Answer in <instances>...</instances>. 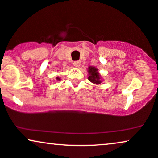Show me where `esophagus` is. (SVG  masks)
I'll list each match as a JSON object with an SVG mask.
<instances>
[{
    "mask_svg": "<svg viewBox=\"0 0 158 158\" xmlns=\"http://www.w3.org/2000/svg\"><path fill=\"white\" fill-rule=\"evenodd\" d=\"M80 65H81V62L80 61H74V62H73V65H74L75 67H79Z\"/></svg>",
    "mask_w": 158,
    "mask_h": 158,
    "instance_id": "obj_1",
    "label": "esophagus"
}]
</instances>
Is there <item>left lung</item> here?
<instances>
[{"mask_svg": "<svg viewBox=\"0 0 158 158\" xmlns=\"http://www.w3.org/2000/svg\"><path fill=\"white\" fill-rule=\"evenodd\" d=\"M87 71L89 73L88 79L89 81H91L93 84H96V85H99V84L101 83V76H100L98 71L97 68L89 66Z\"/></svg>", "mask_w": 158, "mask_h": 158, "instance_id": "8db88e82", "label": "left lung"}]
</instances>
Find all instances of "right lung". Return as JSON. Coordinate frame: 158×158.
I'll return each instance as SVG.
<instances>
[{"label":"right lung","instance_id":"obj_1","mask_svg":"<svg viewBox=\"0 0 158 158\" xmlns=\"http://www.w3.org/2000/svg\"><path fill=\"white\" fill-rule=\"evenodd\" d=\"M56 79H57V80H60V78L57 77V78H56Z\"/></svg>","mask_w":158,"mask_h":158}]
</instances>
